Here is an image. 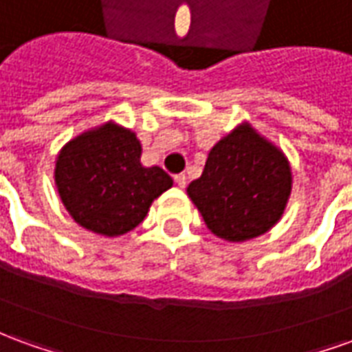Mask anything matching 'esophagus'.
Wrapping results in <instances>:
<instances>
[{
  "label": "esophagus",
  "mask_w": 352,
  "mask_h": 352,
  "mask_svg": "<svg viewBox=\"0 0 352 352\" xmlns=\"http://www.w3.org/2000/svg\"><path fill=\"white\" fill-rule=\"evenodd\" d=\"M175 184L179 186V188H184V186H186V177L175 175Z\"/></svg>",
  "instance_id": "1"
}]
</instances>
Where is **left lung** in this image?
Returning <instances> with one entry per match:
<instances>
[{
	"instance_id": "obj_1",
	"label": "left lung",
	"mask_w": 352,
	"mask_h": 352,
	"mask_svg": "<svg viewBox=\"0 0 352 352\" xmlns=\"http://www.w3.org/2000/svg\"><path fill=\"white\" fill-rule=\"evenodd\" d=\"M290 190L287 156L247 122L211 148L201 177L186 188L207 228L236 243L273 228Z\"/></svg>"
}]
</instances>
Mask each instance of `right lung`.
Masks as SVG:
<instances>
[{"label":"right lung","mask_w":352,"mask_h":352,"mask_svg":"<svg viewBox=\"0 0 352 352\" xmlns=\"http://www.w3.org/2000/svg\"><path fill=\"white\" fill-rule=\"evenodd\" d=\"M135 133L107 122L80 133L60 151L54 181L73 221L100 236L116 237L139 226L148 207L171 188L158 166H141Z\"/></svg>","instance_id":"obj_1"}]
</instances>
